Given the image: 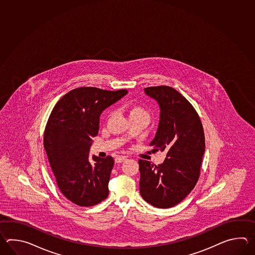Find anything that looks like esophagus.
Wrapping results in <instances>:
<instances>
[{
	"label": "esophagus",
	"instance_id": "esophagus-1",
	"mask_svg": "<svg viewBox=\"0 0 255 255\" xmlns=\"http://www.w3.org/2000/svg\"><path fill=\"white\" fill-rule=\"evenodd\" d=\"M126 160H127V158H126V157H117V158L115 159V161H116V162L117 163L124 162V161H126Z\"/></svg>",
	"mask_w": 255,
	"mask_h": 255
}]
</instances>
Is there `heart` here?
<instances>
[{
    "label": "heart",
    "mask_w": 255,
    "mask_h": 255,
    "mask_svg": "<svg viewBox=\"0 0 255 255\" xmlns=\"http://www.w3.org/2000/svg\"><path fill=\"white\" fill-rule=\"evenodd\" d=\"M128 116L129 119L135 118V117H139V116H148L145 109H143L140 106L137 105H132L128 108Z\"/></svg>",
    "instance_id": "heart-1"
}]
</instances>
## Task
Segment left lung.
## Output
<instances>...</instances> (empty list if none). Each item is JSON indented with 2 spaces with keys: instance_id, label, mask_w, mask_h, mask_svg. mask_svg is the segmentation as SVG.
I'll list each match as a JSON object with an SVG mask.
<instances>
[{
  "instance_id": "1",
  "label": "left lung",
  "mask_w": 255,
  "mask_h": 255,
  "mask_svg": "<svg viewBox=\"0 0 255 255\" xmlns=\"http://www.w3.org/2000/svg\"><path fill=\"white\" fill-rule=\"evenodd\" d=\"M146 96L157 101L159 123L149 146L167 151L162 164L139 159L142 198L152 206L167 209L183 201L200 177L205 136L195 109L176 89L167 86L146 87Z\"/></svg>"
}]
</instances>
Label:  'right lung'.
<instances>
[{
    "mask_svg": "<svg viewBox=\"0 0 255 255\" xmlns=\"http://www.w3.org/2000/svg\"><path fill=\"white\" fill-rule=\"evenodd\" d=\"M128 94L97 87H79L54 106L43 134V146L57 186L66 199L81 207L94 206L109 196L113 157L88 159L105 109Z\"/></svg>",
    "mask_w": 255,
    "mask_h": 255,
    "instance_id": "right-lung-1",
    "label": "right lung"
}]
</instances>
